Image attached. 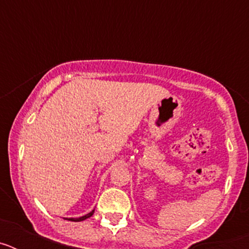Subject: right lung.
<instances>
[{
    "instance_id": "obj_1",
    "label": "right lung",
    "mask_w": 249,
    "mask_h": 249,
    "mask_svg": "<svg viewBox=\"0 0 249 249\" xmlns=\"http://www.w3.org/2000/svg\"><path fill=\"white\" fill-rule=\"evenodd\" d=\"M93 212H94V210L92 211V212L87 213V214H86V215H82V217H78V218H66V219H67V221H72V222H81V221H85V219L89 218V217H91V215L93 214Z\"/></svg>"
}]
</instances>
